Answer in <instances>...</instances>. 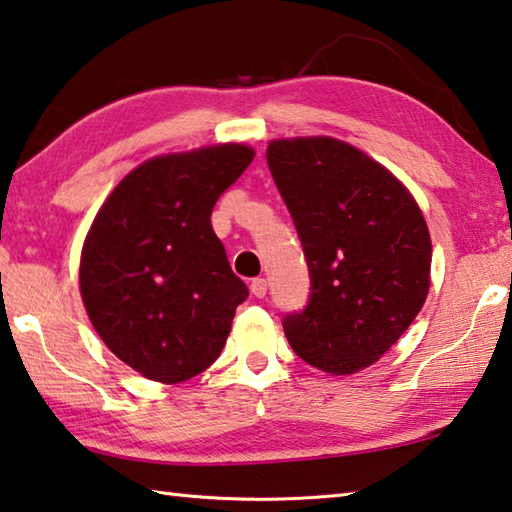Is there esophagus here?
I'll return each instance as SVG.
<instances>
[{
	"label": "esophagus",
	"mask_w": 512,
	"mask_h": 512,
	"mask_svg": "<svg viewBox=\"0 0 512 512\" xmlns=\"http://www.w3.org/2000/svg\"><path fill=\"white\" fill-rule=\"evenodd\" d=\"M249 288H251V294H254V297L263 299L267 294V281L265 279H254V281H251Z\"/></svg>",
	"instance_id": "esophagus-1"
}]
</instances>
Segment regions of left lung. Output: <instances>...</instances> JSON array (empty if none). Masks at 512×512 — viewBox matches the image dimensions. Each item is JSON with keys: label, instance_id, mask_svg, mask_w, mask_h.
<instances>
[{"label": "left lung", "instance_id": "1", "mask_svg": "<svg viewBox=\"0 0 512 512\" xmlns=\"http://www.w3.org/2000/svg\"><path fill=\"white\" fill-rule=\"evenodd\" d=\"M267 166L310 274L306 308L283 317L290 346L335 375L378 362L427 299L432 240L416 200L378 161L330 137L272 141Z\"/></svg>", "mask_w": 512, "mask_h": 512}]
</instances>
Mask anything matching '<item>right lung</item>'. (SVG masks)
<instances>
[{
	"mask_svg": "<svg viewBox=\"0 0 512 512\" xmlns=\"http://www.w3.org/2000/svg\"><path fill=\"white\" fill-rule=\"evenodd\" d=\"M251 159L242 143L150 159L121 179L87 233L80 294L89 321L150 380L177 384L209 369L249 297L211 211Z\"/></svg>",
	"mask_w": 512,
	"mask_h": 512,
	"instance_id": "obj_1",
	"label": "right lung"
}]
</instances>
